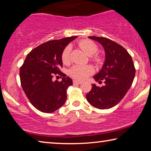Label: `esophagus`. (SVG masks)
I'll list each match as a JSON object with an SVG mask.
<instances>
[{
    "label": "esophagus",
    "mask_w": 151,
    "mask_h": 151,
    "mask_svg": "<svg viewBox=\"0 0 151 151\" xmlns=\"http://www.w3.org/2000/svg\"><path fill=\"white\" fill-rule=\"evenodd\" d=\"M73 83L74 84H76V85H81L83 83V82L81 81H73Z\"/></svg>",
    "instance_id": "34e87169"
}]
</instances>
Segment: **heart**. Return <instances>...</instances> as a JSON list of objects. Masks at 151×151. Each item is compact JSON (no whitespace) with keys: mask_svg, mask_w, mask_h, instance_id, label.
Masks as SVG:
<instances>
[{"mask_svg":"<svg viewBox=\"0 0 151 151\" xmlns=\"http://www.w3.org/2000/svg\"><path fill=\"white\" fill-rule=\"evenodd\" d=\"M79 47L83 50L89 56L94 55L91 57V60L96 64L100 65L103 62V59L98 55H94L98 52L99 47L93 40L86 39L83 40L78 43ZM70 52L71 47L70 45L66 46L64 48L61 55L63 63L65 65H68L70 63ZM94 73V68L91 65H76L70 68L68 74L71 77L78 81H83Z\"/></svg>","mask_w":151,"mask_h":151,"instance_id":"heart-1","label":"heart"}]
</instances>
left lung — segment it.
<instances>
[{"label": "left lung", "mask_w": 151, "mask_h": 151, "mask_svg": "<svg viewBox=\"0 0 151 151\" xmlns=\"http://www.w3.org/2000/svg\"><path fill=\"white\" fill-rule=\"evenodd\" d=\"M99 42L105 51V60L101 70L93 76L99 83L92 85L86 94V100L91 105L99 109H109L116 106L122 99L133 82L135 70L131 56L125 48L116 42L104 37H88Z\"/></svg>", "instance_id": "left-lung-1"}]
</instances>
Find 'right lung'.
<instances>
[{
  "label": "right lung",
  "instance_id": "right-lung-1",
  "mask_svg": "<svg viewBox=\"0 0 151 151\" xmlns=\"http://www.w3.org/2000/svg\"><path fill=\"white\" fill-rule=\"evenodd\" d=\"M77 37L50 40L32 49L20 68V78L25 94L36 109L46 113L57 111L65 104L66 90L73 85L70 78L60 68L63 66L62 52ZM55 75L62 81H53Z\"/></svg>",
  "mask_w": 151,
  "mask_h": 151
}]
</instances>
